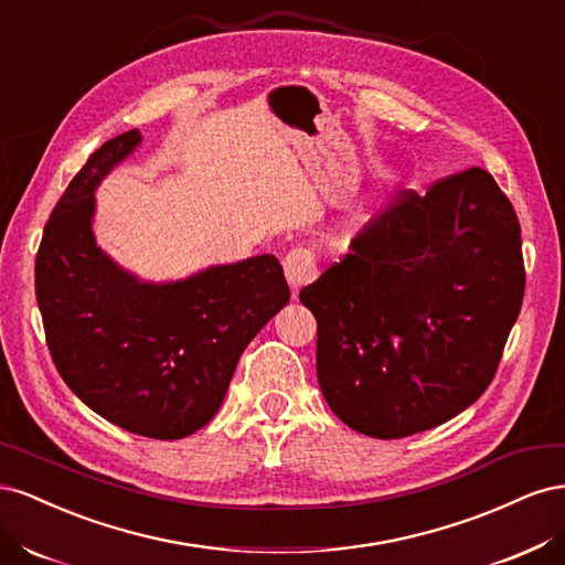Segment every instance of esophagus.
Masks as SVG:
<instances>
[{"label": "esophagus", "instance_id": "1", "mask_svg": "<svg viewBox=\"0 0 565 565\" xmlns=\"http://www.w3.org/2000/svg\"><path fill=\"white\" fill-rule=\"evenodd\" d=\"M318 276V266H316V254L311 249H292L285 256V278L289 289H292V297L301 287L313 282Z\"/></svg>", "mask_w": 565, "mask_h": 565}]
</instances>
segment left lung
Instances as JSON below:
<instances>
[{
  "instance_id": "obj_1",
  "label": "left lung",
  "mask_w": 565,
  "mask_h": 565,
  "mask_svg": "<svg viewBox=\"0 0 565 565\" xmlns=\"http://www.w3.org/2000/svg\"><path fill=\"white\" fill-rule=\"evenodd\" d=\"M523 287L519 218L488 172L405 193L299 292L324 401L372 438L452 419L492 382Z\"/></svg>"
}]
</instances>
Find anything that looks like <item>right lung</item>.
<instances>
[{
  "mask_svg": "<svg viewBox=\"0 0 565 565\" xmlns=\"http://www.w3.org/2000/svg\"><path fill=\"white\" fill-rule=\"evenodd\" d=\"M141 141L139 129L115 136L65 188L44 226L35 289L51 358L75 396L131 434L177 440L216 415L289 287L273 254L156 282L100 249L96 191Z\"/></svg>",
  "mask_w": 565,
  "mask_h": 565,
  "instance_id": "add662e5",
  "label": "right lung"
}]
</instances>
